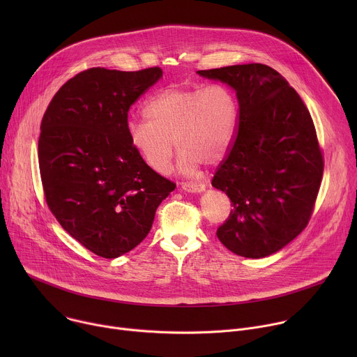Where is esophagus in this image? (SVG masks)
Wrapping results in <instances>:
<instances>
[{"label": "esophagus", "instance_id": "esophagus-1", "mask_svg": "<svg viewBox=\"0 0 357 357\" xmlns=\"http://www.w3.org/2000/svg\"><path fill=\"white\" fill-rule=\"evenodd\" d=\"M182 189L185 192H190V193H199L205 190V185L203 183H182Z\"/></svg>", "mask_w": 357, "mask_h": 357}]
</instances>
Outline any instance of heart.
Listing matches in <instances>:
<instances>
[{
	"label": "heart",
	"instance_id": "heart-1",
	"mask_svg": "<svg viewBox=\"0 0 357 357\" xmlns=\"http://www.w3.org/2000/svg\"><path fill=\"white\" fill-rule=\"evenodd\" d=\"M237 98L223 83L169 86L144 106V121H131L127 134L148 168L164 172L174 145L178 168L193 174L200 164H219L229 152L237 126Z\"/></svg>",
	"mask_w": 357,
	"mask_h": 357
}]
</instances>
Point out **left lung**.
I'll return each mask as SVG.
<instances>
[{
    "mask_svg": "<svg viewBox=\"0 0 357 357\" xmlns=\"http://www.w3.org/2000/svg\"><path fill=\"white\" fill-rule=\"evenodd\" d=\"M236 90L237 128L212 185L233 211L216 234L237 256L277 252L307 227L324 175L312 117L299 94L261 63L197 70Z\"/></svg>",
    "mask_w": 357,
    "mask_h": 357,
    "instance_id": "obj_1",
    "label": "left lung"
}]
</instances>
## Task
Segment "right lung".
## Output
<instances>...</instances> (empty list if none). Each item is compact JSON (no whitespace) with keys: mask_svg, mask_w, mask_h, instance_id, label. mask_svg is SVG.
Returning <instances> with one entry per match:
<instances>
[{"mask_svg":"<svg viewBox=\"0 0 357 357\" xmlns=\"http://www.w3.org/2000/svg\"><path fill=\"white\" fill-rule=\"evenodd\" d=\"M161 77L158 66L87 69L58 90L40 123L38 158L47 208L103 259L137 247L176 186L146 167L127 134L130 107Z\"/></svg>","mask_w":357,"mask_h":357,"instance_id":"right-lung-1","label":"right lung"}]
</instances>
